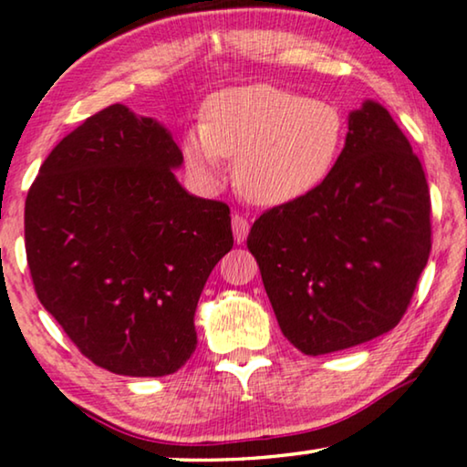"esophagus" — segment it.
I'll use <instances>...</instances> for the list:
<instances>
[{
  "label": "esophagus",
  "mask_w": 467,
  "mask_h": 467,
  "mask_svg": "<svg viewBox=\"0 0 467 467\" xmlns=\"http://www.w3.org/2000/svg\"><path fill=\"white\" fill-rule=\"evenodd\" d=\"M233 233H234V241L236 243H243V241L247 239L249 222L243 218V215H239V213L233 215Z\"/></svg>",
  "instance_id": "1"
}]
</instances>
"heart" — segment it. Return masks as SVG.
Segmentation results:
<instances>
[{"instance_id": "obj_1", "label": "heart", "mask_w": 467, "mask_h": 467, "mask_svg": "<svg viewBox=\"0 0 467 467\" xmlns=\"http://www.w3.org/2000/svg\"><path fill=\"white\" fill-rule=\"evenodd\" d=\"M347 118L337 103L306 99L275 84L222 88L202 103L201 127L182 140V159L205 190L224 182L234 159V183L255 205L281 207L317 192L337 171Z\"/></svg>"}]
</instances>
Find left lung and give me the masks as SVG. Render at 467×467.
I'll return each mask as SVG.
<instances>
[{"label":"left lung","instance_id":"8db88e82","mask_svg":"<svg viewBox=\"0 0 467 467\" xmlns=\"http://www.w3.org/2000/svg\"><path fill=\"white\" fill-rule=\"evenodd\" d=\"M347 120L330 180L247 236L281 332L306 356L393 330L430 258V190L409 140L379 101Z\"/></svg>","mask_w":467,"mask_h":467}]
</instances>
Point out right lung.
Returning a JSON list of instances; mask_svg holds the SVG:
<instances>
[{"label": "right lung", "instance_id": "obj_1", "mask_svg": "<svg viewBox=\"0 0 467 467\" xmlns=\"http://www.w3.org/2000/svg\"><path fill=\"white\" fill-rule=\"evenodd\" d=\"M171 130L114 103L63 137L25 201L37 298L90 362L165 377L196 349L194 313L233 249L231 209L190 194Z\"/></svg>", "mask_w": 467, "mask_h": 467}]
</instances>
